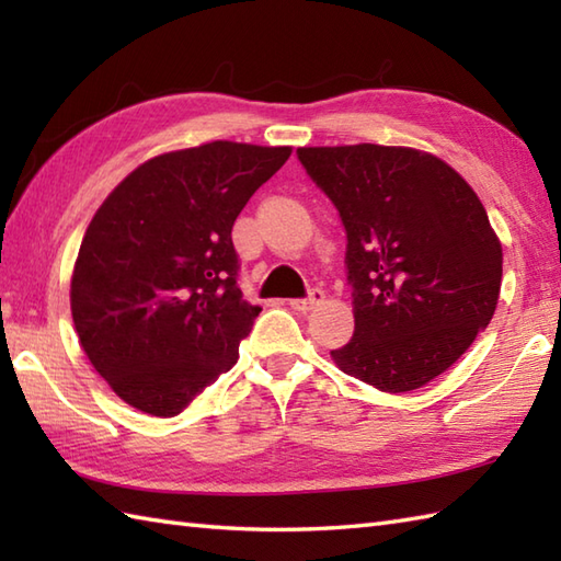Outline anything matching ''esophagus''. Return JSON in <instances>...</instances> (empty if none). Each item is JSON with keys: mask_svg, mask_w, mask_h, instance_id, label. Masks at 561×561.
<instances>
[{"mask_svg": "<svg viewBox=\"0 0 561 561\" xmlns=\"http://www.w3.org/2000/svg\"><path fill=\"white\" fill-rule=\"evenodd\" d=\"M323 299H325L323 291H320V289H311V291H308V296H304V299H291L289 306L294 308V311L308 313V311H313V308H316L318 304H323Z\"/></svg>", "mask_w": 561, "mask_h": 561, "instance_id": "esophagus-1", "label": "esophagus"}]
</instances>
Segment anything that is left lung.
<instances>
[{
  "instance_id": "left-lung-1",
  "label": "left lung",
  "mask_w": 561,
  "mask_h": 561,
  "mask_svg": "<svg viewBox=\"0 0 561 561\" xmlns=\"http://www.w3.org/2000/svg\"><path fill=\"white\" fill-rule=\"evenodd\" d=\"M347 233L354 335L332 359L383 392L422 388L490 325L502 243L474 190L432 153L296 149Z\"/></svg>"
}]
</instances>
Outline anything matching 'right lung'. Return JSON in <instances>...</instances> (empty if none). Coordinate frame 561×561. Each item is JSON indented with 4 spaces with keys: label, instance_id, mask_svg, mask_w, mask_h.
<instances>
[{
    "label": "right lung",
    "instance_id": "right-lung-1",
    "mask_svg": "<svg viewBox=\"0 0 561 561\" xmlns=\"http://www.w3.org/2000/svg\"><path fill=\"white\" fill-rule=\"evenodd\" d=\"M289 153L236 141L163 153L91 219L71 318L89 362L127 404L175 416L236 364L262 308L238 289L231 229Z\"/></svg>",
    "mask_w": 561,
    "mask_h": 561
}]
</instances>
